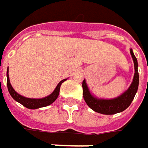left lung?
Returning <instances> with one entry per match:
<instances>
[{
	"instance_id": "8db88e82",
	"label": "left lung",
	"mask_w": 148,
	"mask_h": 148,
	"mask_svg": "<svg viewBox=\"0 0 148 148\" xmlns=\"http://www.w3.org/2000/svg\"><path fill=\"white\" fill-rule=\"evenodd\" d=\"M130 53L134 60L135 73H134L132 84L130 85L128 90L125 92H123L121 95L111 99L96 98L95 96H93L90 94L88 86L86 82V80L83 81V97L86 103L91 110L99 114H114L120 113L122 111L125 110L128 106L131 105L134 96L138 91V83H139V76H138V61H137L136 57L134 56L132 49H130Z\"/></svg>"
}]
</instances>
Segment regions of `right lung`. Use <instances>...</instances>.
I'll return each mask as SVG.
<instances>
[{
	"label": "right lung",
	"mask_w": 148,
	"mask_h": 148,
	"mask_svg": "<svg viewBox=\"0 0 148 148\" xmlns=\"http://www.w3.org/2000/svg\"><path fill=\"white\" fill-rule=\"evenodd\" d=\"M6 77H7V88H8L9 93L12 96V98L16 100L17 102H19L20 104L24 105L25 107L28 108V109H31V110H35V109H38V108H42V107H45L48 105L53 104L54 101L57 99L58 97L60 91V87L62 82H64L66 79H64L62 81H61L57 87L55 88L53 93L50 94L48 96L44 97V98H41V99H31V98H26L25 96H22L20 94H18L15 90H14L10 82V79H9V74H8V69H7V73H6Z\"/></svg>",
	"instance_id": "right-lung-1"
}]
</instances>
